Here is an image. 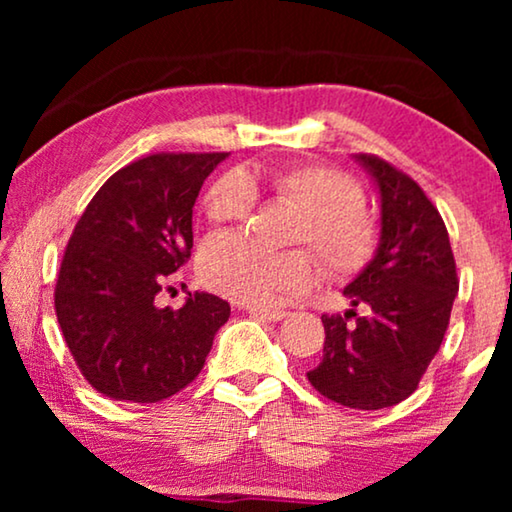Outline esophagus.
<instances>
[{
  "label": "esophagus",
  "mask_w": 512,
  "mask_h": 512,
  "mask_svg": "<svg viewBox=\"0 0 512 512\" xmlns=\"http://www.w3.org/2000/svg\"><path fill=\"white\" fill-rule=\"evenodd\" d=\"M247 312L254 314V317H261L268 321H279L286 317V312L279 310V307H247Z\"/></svg>",
  "instance_id": "34e87169"
}]
</instances>
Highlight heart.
Listing matches in <instances>:
<instances>
[{
  "instance_id": "obj_1",
  "label": "heart",
  "mask_w": 512,
  "mask_h": 512,
  "mask_svg": "<svg viewBox=\"0 0 512 512\" xmlns=\"http://www.w3.org/2000/svg\"><path fill=\"white\" fill-rule=\"evenodd\" d=\"M268 191L300 212L291 244L310 247L328 277L359 275L377 249L375 221L363 212V191L349 174L326 165H282L244 174H223L209 186L205 214L212 223H242ZM202 284L242 303H270L279 293L303 291L317 275L305 251L265 254L240 235H216L198 258Z\"/></svg>"
}]
</instances>
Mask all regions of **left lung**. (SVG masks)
I'll return each mask as SVG.
<instances>
[{"mask_svg":"<svg viewBox=\"0 0 512 512\" xmlns=\"http://www.w3.org/2000/svg\"><path fill=\"white\" fill-rule=\"evenodd\" d=\"M356 160L380 191V247L345 289L352 310L321 317L324 359L307 380L345 408L382 410L417 389L443 345L459 279L443 216L417 181L373 153Z\"/></svg>","mask_w":512,"mask_h":512,"instance_id":"8db88e82","label":"left lung"}]
</instances>
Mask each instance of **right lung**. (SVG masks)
<instances>
[{
  "instance_id": "obj_1",
  "label": "right lung",
  "mask_w": 512,
  "mask_h": 512,
  "mask_svg": "<svg viewBox=\"0 0 512 512\" xmlns=\"http://www.w3.org/2000/svg\"><path fill=\"white\" fill-rule=\"evenodd\" d=\"M228 153H153L104 181L60 263L55 314L81 375L114 401L158 403L205 366L230 305L188 293L158 307L193 249V205Z\"/></svg>"
}]
</instances>
